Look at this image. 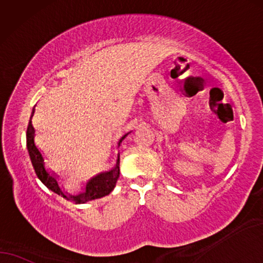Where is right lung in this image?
I'll list each match as a JSON object with an SVG mask.
<instances>
[{
	"mask_svg": "<svg viewBox=\"0 0 263 263\" xmlns=\"http://www.w3.org/2000/svg\"><path fill=\"white\" fill-rule=\"evenodd\" d=\"M33 113H34V109L32 111V115ZM32 115H31V119H32ZM31 119L26 131V145H27V150H29L31 162H32V166L34 168V172H36L37 177L40 178V180L45 185V186L50 189L51 191H54L55 194H58L59 196H62V197L68 199V201L74 202L76 204H82V203H86L89 201H92V199L104 197V196L109 195L110 192L113 191V189L115 187V184H117L119 174H120V170H119L120 156L118 157L117 166H115L113 170L109 171V172L101 173L95 178H92V179L87 183L85 191L82 192V194L77 196L66 195L65 192L61 190V187L59 186L56 178L45 171L43 156H42L41 152L37 149L36 144H34V128L32 126V120H31ZM126 136L127 135H125L124 137L119 141V145H120L121 141L126 137Z\"/></svg>",
	"mask_w": 263,
	"mask_h": 263,
	"instance_id": "add662e5",
	"label": "right lung"
}]
</instances>
